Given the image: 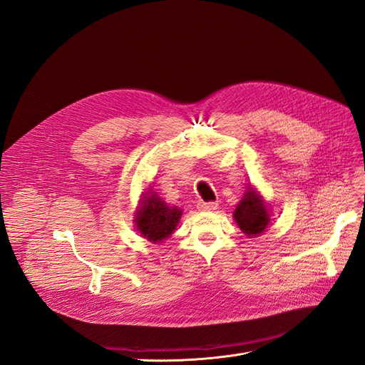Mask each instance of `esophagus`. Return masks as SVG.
<instances>
[{
	"mask_svg": "<svg viewBox=\"0 0 365 365\" xmlns=\"http://www.w3.org/2000/svg\"><path fill=\"white\" fill-rule=\"evenodd\" d=\"M197 208L200 210H204V212H213V210L217 208V202H197Z\"/></svg>",
	"mask_w": 365,
	"mask_h": 365,
	"instance_id": "esophagus-1",
	"label": "esophagus"
}]
</instances>
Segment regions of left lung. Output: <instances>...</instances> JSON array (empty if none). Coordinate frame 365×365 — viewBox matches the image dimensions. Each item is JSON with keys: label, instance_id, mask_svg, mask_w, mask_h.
<instances>
[{"label": "left lung", "instance_id": "left-lung-1", "mask_svg": "<svg viewBox=\"0 0 365 365\" xmlns=\"http://www.w3.org/2000/svg\"><path fill=\"white\" fill-rule=\"evenodd\" d=\"M235 220L247 236H259L269 224L268 207L262 196L250 187L235 210Z\"/></svg>", "mask_w": 365, "mask_h": 365}]
</instances>
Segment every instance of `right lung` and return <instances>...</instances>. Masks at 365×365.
I'll return each mask as SVG.
<instances>
[{"instance_id":"right-lung-1","label":"right lung","mask_w":365,"mask_h":365,"mask_svg":"<svg viewBox=\"0 0 365 365\" xmlns=\"http://www.w3.org/2000/svg\"><path fill=\"white\" fill-rule=\"evenodd\" d=\"M181 215L182 210L178 207H169L155 192L149 189L141 196L134 220L143 237L150 242H161L170 237L176 225L180 224Z\"/></svg>"}]
</instances>
